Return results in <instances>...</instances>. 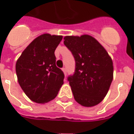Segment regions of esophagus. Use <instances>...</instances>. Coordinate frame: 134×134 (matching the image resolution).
<instances>
[{
    "mask_svg": "<svg viewBox=\"0 0 134 134\" xmlns=\"http://www.w3.org/2000/svg\"><path fill=\"white\" fill-rule=\"evenodd\" d=\"M62 71L64 72V75H67V70H66V68H65V67H63V68H62Z\"/></svg>",
    "mask_w": 134,
    "mask_h": 134,
    "instance_id": "34e87169",
    "label": "esophagus"
}]
</instances>
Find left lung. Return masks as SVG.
Segmentation results:
<instances>
[{"label": "left lung", "instance_id": "8db88e82", "mask_svg": "<svg viewBox=\"0 0 134 134\" xmlns=\"http://www.w3.org/2000/svg\"><path fill=\"white\" fill-rule=\"evenodd\" d=\"M64 39L75 61L74 74L67 77L75 100L85 107L98 105L105 97L112 82V59L90 36H67Z\"/></svg>", "mask_w": 134, "mask_h": 134}]
</instances>
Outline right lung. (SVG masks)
Returning a JSON list of instances; mask_svg holds the SVG:
<instances>
[{"instance_id":"obj_1","label":"right lung","mask_w":134,"mask_h":134,"mask_svg":"<svg viewBox=\"0 0 134 134\" xmlns=\"http://www.w3.org/2000/svg\"><path fill=\"white\" fill-rule=\"evenodd\" d=\"M62 36L44 34L36 38L17 60L18 81L25 94L34 102L44 103L58 94L64 72L56 66L54 51Z\"/></svg>"}]
</instances>
